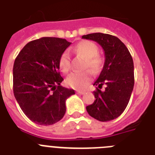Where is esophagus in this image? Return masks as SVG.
<instances>
[{
  "label": "esophagus",
  "instance_id": "1",
  "mask_svg": "<svg viewBox=\"0 0 155 155\" xmlns=\"http://www.w3.org/2000/svg\"><path fill=\"white\" fill-rule=\"evenodd\" d=\"M76 93H77V94H84L85 92H84V91H77Z\"/></svg>",
  "mask_w": 155,
  "mask_h": 155
}]
</instances>
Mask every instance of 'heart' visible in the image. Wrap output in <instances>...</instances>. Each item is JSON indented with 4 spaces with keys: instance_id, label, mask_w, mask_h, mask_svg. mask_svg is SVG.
<instances>
[{
    "instance_id": "b5f03b06",
    "label": "heart",
    "mask_w": 155,
    "mask_h": 155,
    "mask_svg": "<svg viewBox=\"0 0 155 155\" xmlns=\"http://www.w3.org/2000/svg\"><path fill=\"white\" fill-rule=\"evenodd\" d=\"M74 51L86 59L85 68L92 71H98L103 65V59L98 55V47L94 42L88 40L81 41L74 48ZM60 68L64 73H68L71 70V58L69 53L65 52L60 59ZM91 80L89 71L72 73L67 78V84L74 89H84Z\"/></svg>"
}]
</instances>
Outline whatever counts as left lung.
<instances>
[{
	"label": "left lung",
	"mask_w": 155,
	"mask_h": 155,
	"mask_svg": "<svg viewBox=\"0 0 155 155\" xmlns=\"http://www.w3.org/2000/svg\"><path fill=\"white\" fill-rule=\"evenodd\" d=\"M95 41L105 51V64L93 85L94 101L86 107L95 120L107 122L116 119L127 108L134 85V61L124 42L114 35L101 32L82 36ZM102 85L105 89L101 90Z\"/></svg>",
	"instance_id": "obj_1"
}]
</instances>
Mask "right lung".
Wrapping results in <instances>:
<instances>
[{"instance_id":"1","label":"right lung","mask_w":155,"mask_h":155,"mask_svg":"<svg viewBox=\"0 0 155 155\" xmlns=\"http://www.w3.org/2000/svg\"><path fill=\"white\" fill-rule=\"evenodd\" d=\"M71 42L65 39L42 37L27 43L13 67V91L25 115L35 124L49 126L66 113V100L74 94L62 87L60 59Z\"/></svg>"}]
</instances>
